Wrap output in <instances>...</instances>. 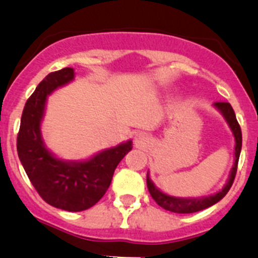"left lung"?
Returning <instances> with one entry per match:
<instances>
[{"instance_id": "1", "label": "left lung", "mask_w": 258, "mask_h": 258, "mask_svg": "<svg viewBox=\"0 0 258 258\" xmlns=\"http://www.w3.org/2000/svg\"><path fill=\"white\" fill-rule=\"evenodd\" d=\"M214 106L222 112V114L224 116V118L228 122L229 127L233 131L234 140H236V159H234V165L232 167L231 176H229L228 182L226 184V186L218 191L217 194H213V196L206 197V198H175V197H170L167 194H164L162 191H160L156 186L154 185V182L150 180L149 174H147L146 182H147V189H149L150 194H151L152 199L159 204L161 208L166 209V211L174 212V213H194V212L203 211V209L209 208L213 204L218 203L222 198L226 197L227 192L231 189L232 184L234 181V177H236L237 172V166H238V160H239V154H241L242 149V132L241 127H239L238 121L236 118V113H234L233 108H232L231 104L228 102H216Z\"/></svg>"}]
</instances>
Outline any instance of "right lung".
<instances>
[{
  "label": "right lung",
  "mask_w": 258,
  "mask_h": 258,
  "mask_svg": "<svg viewBox=\"0 0 258 258\" xmlns=\"http://www.w3.org/2000/svg\"><path fill=\"white\" fill-rule=\"evenodd\" d=\"M73 78V69L64 68L47 74L40 82L22 111L17 154L30 181L47 204L64 211L82 212L104 196L117 165L132 149V142L99 152L83 162L61 161L45 149L40 123L46 97Z\"/></svg>",
  "instance_id": "obj_1"
}]
</instances>
